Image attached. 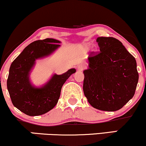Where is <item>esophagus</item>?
<instances>
[{
    "instance_id": "1",
    "label": "esophagus",
    "mask_w": 146,
    "mask_h": 146,
    "mask_svg": "<svg viewBox=\"0 0 146 146\" xmlns=\"http://www.w3.org/2000/svg\"><path fill=\"white\" fill-rule=\"evenodd\" d=\"M84 68H85V67H84L83 65H79V66H78V67H77V70L78 71H82V70H84Z\"/></svg>"
}]
</instances>
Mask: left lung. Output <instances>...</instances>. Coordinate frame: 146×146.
<instances>
[{"label": "left lung", "mask_w": 146, "mask_h": 146, "mask_svg": "<svg viewBox=\"0 0 146 146\" xmlns=\"http://www.w3.org/2000/svg\"><path fill=\"white\" fill-rule=\"evenodd\" d=\"M100 52L88 57L83 91L95 108L114 111L134 96L139 80L135 57L113 37H98Z\"/></svg>", "instance_id": "obj_1"}]
</instances>
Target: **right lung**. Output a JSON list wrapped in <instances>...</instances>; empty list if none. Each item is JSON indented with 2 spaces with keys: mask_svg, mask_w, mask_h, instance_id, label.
<instances>
[{
  "mask_svg": "<svg viewBox=\"0 0 146 146\" xmlns=\"http://www.w3.org/2000/svg\"><path fill=\"white\" fill-rule=\"evenodd\" d=\"M59 40L46 38L30 43L12 62L7 79V89L13 106L28 116H39L56 106L61 90L76 69L63 74H54L45 84L36 87L31 84L30 73L36 60L47 57L60 46Z\"/></svg>",
  "mask_w": 146,
  "mask_h": 146,
  "instance_id": "1",
  "label": "right lung"
}]
</instances>
